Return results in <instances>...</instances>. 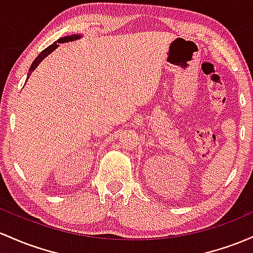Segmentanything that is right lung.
Instances as JSON below:
<instances>
[{"instance_id":"1","label":"right lung","mask_w":253,"mask_h":253,"mask_svg":"<svg viewBox=\"0 0 253 253\" xmlns=\"http://www.w3.org/2000/svg\"><path fill=\"white\" fill-rule=\"evenodd\" d=\"M79 38H82V35H72V36H66V37H62V38H60V40H57V42H55V43H52L51 45H49L48 48H46V49H44L43 51H42L41 54L38 55L37 57H36V60L33 61V62H32L31 67H30L29 74H27V79H29L30 76H31V73H32V72L35 71V69L38 67V65H40V63L42 62V61L44 60V57H46V56H48L49 54H51V52L54 51V50L56 49L57 46H59L61 43H67V42H73V41H77V40H79ZM27 79H26V82H27Z\"/></svg>"}]
</instances>
